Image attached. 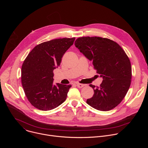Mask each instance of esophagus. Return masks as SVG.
I'll return each mask as SVG.
<instances>
[{"instance_id": "esophagus-1", "label": "esophagus", "mask_w": 148, "mask_h": 148, "mask_svg": "<svg viewBox=\"0 0 148 148\" xmlns=\"http://www.w3.org/2000/svg\"><path fill=\"white\" fill-rule=\"evenodd\" d=\"M77 86L78 88H82L83 87L85 86V85H84V84H80V83H77Z\"/></svg>"}]
</instances>
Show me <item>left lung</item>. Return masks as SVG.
<instances>
[{
	"instance_id": "obj_1",
	"label": "left lung",
	"mask_w": 148,
	"mask_h": 148,
	"mask_svg": "<svg viewBox=\"0 0 148 148\" xmlns=\"http://www.w3.org/2000/svg\"><path fill=\"white\" fill-rule=\"evenodd\" d=\"M88 59L103 81L99 87L90 84L94 94L87 103L92 108L107 111L123 100L131 83V62L122 48L115 41L100 37H81L74 43Z\"/></svg>"
}]
</instances>
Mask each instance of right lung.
I'll list each match as a JSON object with an SVG mask.
<instances>
[{
	"label": "right lung",
	"mask_w": 148,
	"mask_h": 148,
	"mask_svg": "<svg viewBox=\"0 0 148 148\" xmlns=\"http://www.w3.org/2000/svg\"><path fill=\"white\" fill-rule=\"evenodd\" d=\"M75 38H56L43 42L29 53L22 66V87L35 108L42 111L56 108L64 102L71 85L53 84V70L60 65L62 57Z\"/></svg>",
	"instance_id": "obj_1"
}]
</instances>
